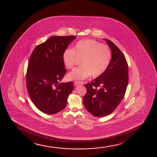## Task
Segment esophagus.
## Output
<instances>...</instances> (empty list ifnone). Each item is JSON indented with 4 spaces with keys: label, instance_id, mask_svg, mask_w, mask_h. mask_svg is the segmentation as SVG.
I'll return each instance as SVG.
<instances>
[{
    "label": "esophagus",
    "instance_id": "34e87169",
    "mask_svg": "<svg viewBox=\"0 0 157 157\" xmlns=\"http://www.w3.org/2000/svg\"><path fill=\"white\" fill-rule=\"evenodd\" d=\"M84 83L82 81H74V85L75 86H78L79 85H83Z\"/></svg>",
    "mask_w": 157,
    "mask_h": 157
}]
</instances>
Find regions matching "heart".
<instances>
[{
	"label": "heart",
	"instance_id": "obj_1",
	"mask_svg": "<svg viewBox=\"0 0 157 157\" xmlns=\"http://www.w3.org/2000/svg\"><path fill=\"white\" fill-rule=\"evenodd\" d=\"M112 53L109 46L92 39L78 41L73 49L63 52V59L66 67L74 68L78 58L82 59V66L75 69L68 75L69 79L82 80L92 75L99 77L107 70L111 63Z\"/></svg>",
	"mask_w": 157,
	"mask_h": 157
}]
</instances>
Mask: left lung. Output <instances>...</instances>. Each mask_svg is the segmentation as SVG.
<instances>
[{
    "instance_id": "1",
    "label": "left lung",
    "mask_w": 157,
    "mask_h": 157,
    "mask_svg": "<svg viewBox=\"0 0 157 157\" xmlns=\"http://www.w3.org/2000/svg\"><path fill=\"white\" fill-rule=\"evenodd\" d=\"M104 40L112 51L111 63L103 74L85 85L86 92L83 98L86 110L97 117L114 111L124 97L128 82V66L124 55L114 43Z\"/></svg>"
}]
</instances>
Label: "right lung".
<instances>
[{
  "label": "right lung",
  "instance_id": "obj_1",
  "mask_svg": "<svg viewBox=\"0 0 157 157\" xmlns=\"http://www.w3.org/2000/svg\"><path fill=\"white\" fill-rule=\"evenodd\" d=\"M75 36H53L35 47L29 61L26 82L29 95L43 113L54 114L65 108L73 83H59L66 74L63 52Z\"/></svg>",
  "mask_w": 157,
  "mask_h": 157
}]
</instances>
